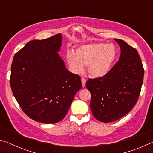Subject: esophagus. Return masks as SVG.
I'll use <instances>...</instances> for the list:
<instances>
[{"label":"esophagus","mask_w":153,"mask_h":153,"mask_svg":"<svg viewBox=\"0 0 153 153\" xmlns=\"http://www.w3.org/2000/svg\"><path fill=\"white\" fill-rule=\"evenodd\" d=\"M82 80V86L84 87L85 86H86V79L85 78H82L81 79Z\"/></svg>","instance_id":"obj_1"}]
</instances>
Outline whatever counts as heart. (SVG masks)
I'll use <instances>...</instances> for the list:
<instances>
[{
    "label": "heart",
    "mask_w": 153,
    "mask_h": 153,
    "mask_svg": "<svg viewBox=\"0 0 153 153\" xmlns=\"http://www.w3.org/2000/svg\"><path fill=\"white\" fill-rule=\"evenodd\" d=\"M117 57V49L113 44L90 43L76 51H67L66 60L74 73L79 74L87 65L93 77H101L108 73Z\"/></svg>",
    "instance_id": "heart-1"
}]
</instances>
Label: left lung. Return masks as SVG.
Returning <instances> with one entry per match:
<instances>
[{
	"instance_id": "1",
	"label": "left lung",
	"mask_w": 153,
	"mask_h": 153,
	"mask_svg": "<svg viewBox=\"0 0 153 153\" xmlns=\"http://www.w3.org/2000/svg\"><path fill=\"white\" fill-rule=\"evenodd\" d=\"M114 40L120 46L119 61L105 76L89 79L86 84L93 115L104 123L117 120L131 111L140 94L144 74L136 49L122 40Z\"/></svg>"
}]
</instances>
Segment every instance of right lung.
Returning <instances> with one entry per match:
<instances>
[{
    "label": "right lung",
    "instance_id": "1",
    "mask_svg": "<svg viewBox=\"0 0 153 153\" xmlns=\"http://www.w3.org/2000/svg\"><path fill=\"white\" fill-rule=\"evenodd\" d=\"M61 45V33L30 41L13 60V94L28 117L40 123L63 120L82 88L80 77L67 70L59 55Z\"/></svg>",
    "mask_w": 153,
    "mask_h": 153
}]
</instances>
